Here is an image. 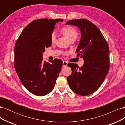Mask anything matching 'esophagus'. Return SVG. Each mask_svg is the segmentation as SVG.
Wrapping results in <instances>:
<instances>
[{"label":"esophagus","instance_id":"34e87169","mask_svg":"<svg viewBox=\"0 0 125 125\" xmlns=\"http://www.w3.org/2000/svg\"><path fill=\"white\" fill-rule=\"evenodd\" d=\"M62 63H63V65H62L63 67H66V66H67V65H68V62H67L63 61Z\"/></svg>","mask_w":125,"mask_h":125}]
</instances>
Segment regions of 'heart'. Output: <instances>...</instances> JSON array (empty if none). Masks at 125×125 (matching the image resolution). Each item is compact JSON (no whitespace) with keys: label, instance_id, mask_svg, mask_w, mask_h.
<instances>
[{"label":"heart","instance_id":"obj_1","mask_svg":"<svg viewBox=\"0 0 125 125\" xmlns=\"http://www.w3.org/2000/svg\"><path fill=\"white\" fill-rule=\"evenodd\" d=\"M60 31L62 33L63 35H65L67 38L69 40L72 38H77L78 36V33L76 30L74 28L71 27H66L63 28ZM56 36L55 33H52L51 35V40L52 43H54L56 41Z\"/></svg>","mask_w":125,"mask_h":125}]
</instances>
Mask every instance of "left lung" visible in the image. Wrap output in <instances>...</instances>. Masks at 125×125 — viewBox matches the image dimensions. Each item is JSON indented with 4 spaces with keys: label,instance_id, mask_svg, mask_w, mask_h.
Wrapping results in <instances>:
<instances>
[{
    "label": "left lung",
    "instance_id": "1",
    "mask_svg": "<svg viewBox=\"0 0 125 125\" xmlns=\"http://www.w3.org/2000/svg\"><path fill=\"white\" fill-rule=\"evenodd\" d=\"M76 26L80 30L81 39L76 52L84 64L69 63L72 70L67 77L70 89L78 95L86 96L99 89L109 68V50L106 41L97 26L84 19L68 21L66 25Z\"/></svg>",
    "mask_w": 125,
    "mask_h": 125
}]
</instances>
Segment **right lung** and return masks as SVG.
<instances>
[{
	"instance_id": "add662e5",
	"label": "right lung",
	"mask_w": 125,
	"mask_h": 125,
	"mask_svg": "<svg viewBox=\"0 0 125 125\" xmlns=\"http://www.w3.org/2000/svg\"><path fill=\"white\" fill-rule=\"evenodd\" d=\"M62 19H40L29 24L14 46V68L22 84L29 92L44 96L54 89L61 70L59 59L44 62L43 52L52 45L54 26Z\"/></svg>"
}]
</instances>
